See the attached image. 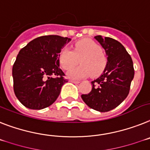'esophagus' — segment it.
I'll use <instances>...</instances> for the list:
<instances>
[{"label": "esophagus", "mask_w": 150, "mask_h": 150, "mask_svg": "<svg viewBox=\"0 0 150 150\" xmlns=\"http://www.w3.org/2000/svg\"><path fill=\"white\" fill-rule=\"evenodd\" d=\"M69 81L71 83H75V84H78V83L80 82L79 81H75V80H69Z\"/></svg>", "instance_id": "obj_1"}]
</instances>
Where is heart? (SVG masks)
Listing matches in <instances>:
<instances>
[{"label": "heart", "mask_w": 150, "mask_h": 150, "mask_svg": "<svg viewBox=\"0 0 150 150\" xmlns=\"http://www.w3.org/2000/svg\"><path fill=\"white\" fill-rule=\"evenodd\" d=\"M80 59L81 66L73 68ZM62 68L70 69L67 73L68 77L79 79L88 77L92 74L98 76L103 72L107 65V59L98 44L90 40L84 39L75 42L73 50L65 48L59 56Z\"/></svg>", "instance_id": "1"}]
</instances>
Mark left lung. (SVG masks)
Here are the masks:
<instances>
[{
  "instance_id": "1",
  "label": "left lung",
  "mask_w": 150,
  "mask_h": 150,
  "mask_svg": "<svg viewBox=\"0 0 150 150\" xmlns=\"http://www.w3.org/2000/svg\"><path fill=\"white\" fill-rule=\"evenodd\" d=\"M94 39L105 50L108 62L102 75L91 81L90 93L82 94L81 98L89 108L108 112L120 105L127 97L134 69L131 57L120 42L101 36H94Z\"/></svg>"
}]
</instances>
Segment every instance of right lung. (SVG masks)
Masks as SVG:
<instances>
[{"label": "right lung", "instance_id": "obj_1", "mask_svg": "<svg viewBox=\"0 0 150 150\" xmlns=\"http://www.w3.org/2000/svg\"><path fill=\"white\" fill-rule=\"evenodd\" d=\"M70 41L56 35L40 36L19 52L12 75L15 95L23 106L41 110L56 101L68 81L59 68V56Z\"/></svg>", "mask_w": 150, "mask_h": 150}]
</instances>
